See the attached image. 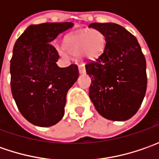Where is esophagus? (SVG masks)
Instances as JSON below:
<instances>
[{"label":"esophagus","mask_w":159,"mask_h":159,"mask_svg":"<svg viewBox=\"0 0 159 159\" xmlns=\"http://www.w3.org/2000/svg\"><path fill=\"white\" fill-rule=\"evenodd\" d=\"M79 71H80V73H85L86 72V68H85L84 64H81L79 65Z\"/></svg>","instance_id":"esophagus-1"}]
</instances>
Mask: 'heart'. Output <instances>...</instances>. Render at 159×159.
<instances>
[{
  "instance_id": "heart-1",
  "label": "heart",
  "mask_w": 159,
  "mask_h": 159,
  "mask_svg": "<svg viewBox=\"0 0 159 159\" xmlns=\"http://www.w3.org/2000/svg\"><path fill=\"white\" fill-rule=\"evenodd\" d=\"M105 45L103 34L97 30L89 32L72 34L65 37L64 48L72 56L84 55L89 58H95L101 55ZM61 55L65 57L66 53L61 51Z\"/></svg>"
}]
</instances>
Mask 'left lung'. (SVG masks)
<instances>
[{"label":"left lung","instance_id":"obj_1","mask_svg":"<svg viewBox=\"0 0 159 159\" xmlns=\"http://www.w3.org/2000/svg\"><path fill=\"white\" fill-rule=\"evenodd\" d=\"M105 47L101 55L86 64L91 78L89 97L102 117L123 121L137 112L147 89L146 60L137 39L114 23H93Z\"/></svg>","mask_w":159,"mask_h":159}]
</instances>
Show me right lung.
I'll use <instances>...</instances> for the list:
<instances>
[{
	"instance_id": "1",
	"label": "right lung",
	"mask_w": 159,
	"mask_h": 159,
	"mask_svg": "<svg viewBox=\"0 0 159 159\" xmlns=\"http://www.w3.org/2000/svg\"><path fill=\"white\" fill-rule=\"evenodd\" d=\"M70 22L32 25L20 35L10 60V88L23 117L38 126H51L64 114L66 95L79 77L77 64L58 67L51 44Z\"/></svg>"
}]
</instances>
